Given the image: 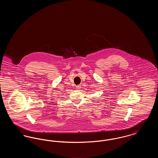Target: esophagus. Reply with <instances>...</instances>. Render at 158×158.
Returning a JSON list of instances; mask_svg holds the SVG:
<instances>
[{"label":"esophagus","mask_w":158,"mask_h":158,"mask_svg":"<svg viewBox=\"0 0 158 158\" xmlns=\"http://www.w3.org/2000/svg\"><path fill=\"white\" fill-rule=\"evenodd\" d=\"M80 88H81V86H80V85H78V86H77L76 87V89H77V90L80 89Z\"/></svg>","instance_id":"1"}]
</instances>
